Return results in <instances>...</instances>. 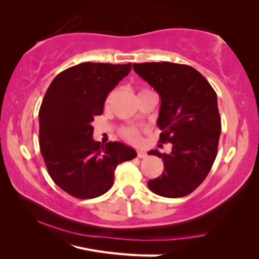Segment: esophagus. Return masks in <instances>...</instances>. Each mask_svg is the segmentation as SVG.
Masks as SVG:
<instances>
[{"instance_id": "1", "label": "esophagus", "mask_w": 259, "mask_h": 259, "mask_svg": "<svg viewBox=\"0 0 259 259\" xmlns=\"http://www.w3.org/2000/svg\"><path fill=\"white\" fill-rule=\"evenodd\" d=\"M137 156H138V158H140V159H146L147 158V153L145 151H143V150H138L137 151Z\"/></svg>"}]
</instances>
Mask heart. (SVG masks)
Instances as JSON below:
<instances>
[{
	"instance_id": "obj_1",
	"label": "heart",
	"mask_w": 259,
	"mask_h": 259,
	"mask_svg": "<svg viewBox=\"0 0 259 259\" xmlns=\"http://www.w3.org/2000/svg\"><path fill=\"white\" fill-rule=\"evenodd\" d=\"M148 90H143L140 91V93H144V92H147ZM112 97V94H110V95L108 96L107 98V101H109L111 99ZM121 135L123 138H125L126 140H128V142H132V143H136L139 140V131L137 128H134V127H125L121 131Z\"/></svg>"
}]
</instances>
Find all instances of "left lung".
Instances as JSON below:
<instances>
[{"instance_id":"obj_1","label":"left lung","mask_w":259,"mask_h":259,"mask_svg":"<svg viewBox=\"0 0 259 259\" xmlns=\"http://www.w3.org/2000/svg\"><path fill=\"white\" fill-rule=\"evenodd\" d=\"M133 69L159 94V142L173 145L168 154L149 152L164 164L161 176L148 182L149 189L165 198L185 197L203 183L216 159L222 132L216 93L190 66L163 61Z\"/></svg>"}]
</instances>
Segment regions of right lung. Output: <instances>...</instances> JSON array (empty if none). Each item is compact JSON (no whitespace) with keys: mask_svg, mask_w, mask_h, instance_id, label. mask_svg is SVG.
Instances as JSON below:
<instances>
[{"mask_svg":"<svg viewBox=\"0 0 259 259\" xmlns=\"http://www.w3.org/2000/svg\"><path fill=\"white\" fill-rule=\"evenodd\" d=\"M132 64L83 62L60 72L45 93L38 111V144L54 183L72 197L93 199L113 184L120 163L137 156L123 143L93 139L92 122L104 111L110 93Z\"/></svg>","mask_w":259,"mask_h":259,"instance_id":"add662e5","label":"right lung"}]
</instances>
